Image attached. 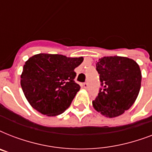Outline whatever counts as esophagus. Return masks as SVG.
I'll return each instance as SVG.
<instances>
[{
    "mask_svg": "<svg viewBox=\"0 0 152 152\" xmlns=\"http://www.w3.org/2000/svg\"><path fill=\"white\" fill-rule=\"evenodd\" d=\"M83 88H85V89H86V88H88V83H83Z\"/></svg>",
    "mask_w": 152,
    "mask_h": 152,
    "instance_id": "1",
    "label": "esophagus"
}]
</instances>
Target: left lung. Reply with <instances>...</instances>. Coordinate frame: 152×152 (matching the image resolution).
Returning a JSON list of instances; mask_svg holds the SVG:
<instances>
[{
  "label": "left lung",
  "instance_id": "8db88e82",
  "mask_svg": "<svg viewBox=\"0 0 152 152\" xmlns=\"http://www.w3.org/2000/svg\"><path fill=\"white\" fill-rule=\"evenodd\" d=\"M103 89L92 106L106 118H113L125 113L133 105L141 86V71L134 60L126 57H103L96 62Z\"/></svg>",
  "mask_w": 152,
  "mask_h": 152
}]
</instances>
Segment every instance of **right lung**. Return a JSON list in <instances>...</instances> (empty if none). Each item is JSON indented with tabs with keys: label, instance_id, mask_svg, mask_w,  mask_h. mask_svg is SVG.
<instances>
[{
	"label": "right lung",
	"instance_id": "1",
	"mask_svg": "<svg viewBox=\"0 0 152 152\" xmlns=\"http://www.w3.org/2000/svg\"><path fill=\"white\" fill-rule=\"evenodd\" d=\"M83 57L39 53L25 62L20 85L29 104L44 115L53 117L68 109L80 87L74 69Z\"/></svg>",
	"mask_w": 152,
	"mask_h": 152
}]
</instances>
